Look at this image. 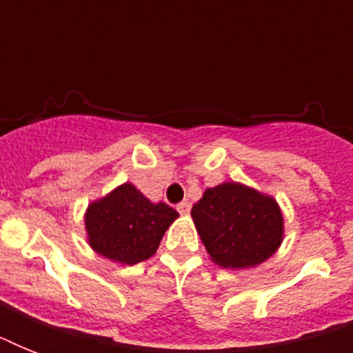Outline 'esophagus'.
Listing matches in <instances>:
<instances>
[{
	"label": "esophagus",
	"instance_id": "1",
	"mask_svg": "<svg viewBox=\"0 0 353 353\" xmlns=\"http://www.w3.org/2000/svg\"><path fill=\"white\" fill-rule=\"evenodd\" d=\"M190 201H181V203L177 205V210H179V214H188L190 212Z\"/></svg>",
	"mask_w": 353,
	"mask_h": 353
}]
</instances>
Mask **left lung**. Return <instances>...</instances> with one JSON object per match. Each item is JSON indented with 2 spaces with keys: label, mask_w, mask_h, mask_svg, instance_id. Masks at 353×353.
Returning a JSON list of instances; mask_svg holds the SVG:
<instances>
[{
  "label": "left lung",
  "mask_w": 353,
  "mask_h": 353,
  "mask_svg": "<svg viewBox=\"0 0 353 353\" xmlns=\"http://www.w3.org/2000/svg\"><path fill=\"white\" fill-rule=\"evenodd\" d=\"M190 214L207 252L221 268L256 265L282 241L276 201L240 183L207 188Z\"/></svg>",
  "instance_id": "8db88e82"
}]
</instances>
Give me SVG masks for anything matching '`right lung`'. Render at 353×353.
<instances>
[{
    "instance_id": "1",
    "label": "right lung",
    "mask_w": 353,
    "mask_h": 353,
    "mask_svg": "<svg viewBox=\"0 0 353 353\" xmlns=\"http://www.w3.org/2000/svg\"><path fill=\"white\" fill-rule=\"evenodd\" d=\"M177 216L166 203H150L133 185L124 183L90 205L85 229L99 254L133 265L157 251L161 238Z\"/></svg>"
}]
</instances>
